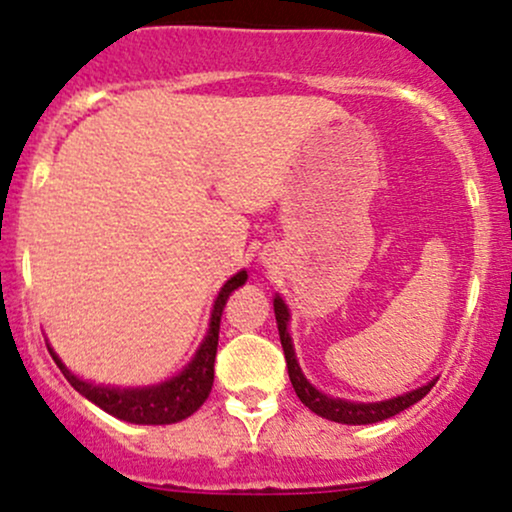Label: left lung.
Here are the masks:
<instances>
[{
    "mask_svg": "<svg viewBox=\"0 0 512 512\" xmlns=\"http://www.w3.org/2000/svg\"><path fill=\"white\" fill-rule=\"evenodd\" d=\"M274 315H276V327H279L281 346H284L286 368H289V378H291L293 390H296L298 399H301L305 407H308L310 411H315V414L322 416V419L337 421V424H351V426L378 424V421L390 419V416H395V414H399V411L409 409L411 404L419 402V399H424L428 392H431V387L436 385V380H431L428 385L419 387V390H411L402 397L385 399V402H370V404L346 402V399H334V397L322 395L320 390H315V387L303 378L301 366H298L296 354H293L289 330H286V325H289V310H286V305L279 296L274 298Z\"/></svg>",
    "mask_w": 512,
    "mask_h": 512,
    "instance_id": "obj_1",
    "label": "left lung"
}]
</instances>
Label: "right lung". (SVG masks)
Wrapping results in <instances>:
<instances>
[{
  "instance_id": "right-lung-1",
  "label": "right lung",
  "mask_w": 512,
  "mask_h": 512,
  "mask_svg": "<svg viewBox=\"0 0 512 512\" xmlns=\"http://www.w3.org/2000/svg\"><path fill=\"white\" fill-rule=\"evenodd\" d=\"M248 274L238 272L236 276L223 284L214 303V313H211L209 332L204 337V344L199 346L197 356L192 363L175 375L173 380L161 385L151 387H137V390H120V387H103L79 380L62 366L60 358L50 349L52 358L60 366L64 378L74 387L79 395L91 399L96 407H101L108 414L117 416V419L129 421V424H144V426H161V424H178V421L187 419L207 402L211 385H214V361H216V346H219V327H221V313L226 305L228 296L245 284Z\"/></svg>"
}]
</instances>
